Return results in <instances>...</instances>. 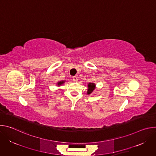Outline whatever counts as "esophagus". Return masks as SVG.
<instances>
[{
    "label": "esophagus",
    "instance_id": "esophagus-1",
    "mask_svg": "<svg viewBox=\"0 0 156 156\" xmlns=\"http://www.w3.org/2000/svg\"><path fill=\"white\" fill-rule=\"evenodd\" d=\"M73 81L74 82H77L78 81V78L76 76H73Z\"/></svg>",
    "mask_w": 156,
    "mask_h": 156
}]
</instances>
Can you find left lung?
<instances>
[{"label":"left lung","mask_w":156,"mask_h":156,"mask_svg":"<svg viewBox=\"0 0 156 156\" xmlns=\"http://www.w3.org/2000/svg\"><path fill=\"white\" fill-rule=\"evenodd\" d=\"M87 86H88V90H87V94H90L95 90L96 85L93 83H90L88 84Z\"/></svg>","instance_id":"8db88e82"}]
</instances>
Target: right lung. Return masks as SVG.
Masks as SVG:
<instances>
[{
  "label": "right lung",
  "instance_id": "1",
  "mask_svg": "<svg viewBox=\"0 0 156 156\" xmlns=\"http://www.w3.org/2000/svg\"><path fill=\"white\" fill-rule=\"evenodd\" d=\"M63 83H65V81H61L58 82V83H57V85H58V86H60V85L63 84Z\"/></svg>",
  "mask_w": 156,
  "mask_h": 156
}]
</instances>
